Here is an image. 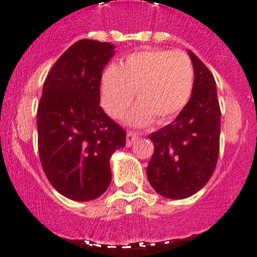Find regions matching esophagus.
<instances>
[{"instance_id": "34e87169", "label": "esophagus", "mask_w": 257, "mask_h": 257, "mask_svg": "<svg viewBox=\"0 0 257 257\" xmlns=\"http://www.w3.org/2000/svg\"><path fill=\"white\" fill-rule=\"evenodd\" d=\"M137 140H139V133L133 132V131H129L126 133V145L128 146H132Z\"/></svg>"}]
</instances>
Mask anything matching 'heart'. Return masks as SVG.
Here are the masks:
<instances>
[{"label":"heart","instance_id":"b5f03b06","mask_svg":"<svg viewBox=\"0 0 257 257\" xmlns=\"http://www.w3.org/2000/svg\"><path fill=\"white\" fill-rule=\"evenodd\" d=\"M195 66L180 51L145 49L126 56L103 73L100 100L107 115L120 118L133 100L126 121L145 126L155 118L165 124L188 104L195 88Z\"/></svg>","mask_w":257,"mask_h":257}]
</instances>
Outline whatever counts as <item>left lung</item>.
Wrapping results in <instances>:
<instances>
[{
    "mask_svg": "<svg viewBox=\"0 0 257 257\" xmlns=\"http://www.w3.org/2000/svg\"><path fill=\"white\" fill-rule=\"evenodd\" d=\"M195 88L174 122L149 135L154 153L149 162V183L167 198H185L209 182L219 154L221 108L213 74L193 52Z\"/></svg>",
    "mask_w": 257,
    "mask_h": 257,
    "instance_id": "1",
    "label": "left lung"
}]
</instances>
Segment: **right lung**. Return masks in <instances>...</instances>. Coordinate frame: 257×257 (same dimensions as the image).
<instances>
[{
	"label": "right lung",
	"instance_id": "1",
	"mask_svg": "<svg viewBox=\"0 0 257 257\" xmlns=\"http://www.w3.org/2000/svg\"><path fill=\"white\" fill-rule=\"evenodd\" d=\"M113 45L82 39L49 70L38 105L40 163L52 187L74 201L102 196L111 183L109 158L126 133L100 107L102 72Z\"/></svg>",
	"mask_w": 257,
	"mask_h": 257
}]
</instances>
